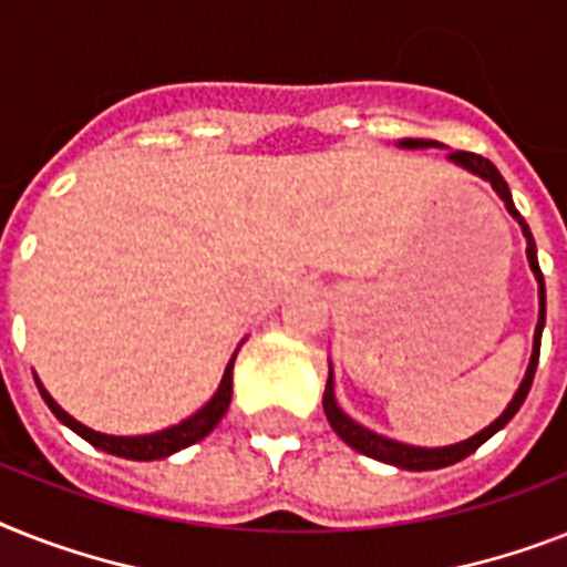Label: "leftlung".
Segmentation results:
<instances>
[{
	"mask_svg": "<svg viewBox=\"0 0 567 567\" xmlns=\"http://www.w3.org/2000/svg\"><path fill=\"white\" fill-rule=\"evenodd\" d=\"M402 148H434L436 142L431 140H402L399 142ZM449 159L460 168H466V172L477 174L481 179H486L492 188H495V195L504 200L507 212L518 220V227H522L524 238H527V261H530V270L536 276L538 282V323H536V334H533V355H530V367L524 372V381L522 388L515 390L513 402L507 404V411L501 413L489 427H483L481 434L468 436L463 443H454V445H443V449H419V445H404V443H395V440H388V436L375 434L370 427L358 425L355 419H349L347 413L340 411L338 402H334V379H331V367H329V381H326V393H323V411L326 419H329V425L334 427V434L343 440L347 445H352L355 451L367 454L372 460H381V463H390V466H399V468H411V472H427V468H443L451 466V463H460V460H466L472 451L481 449L489 436H495L501 427L507 425L509 419L518 413V408L524 404L527 393H530V384H533V375H536V363H538V347H542V329H545V276H542V268H538V259H536V241L530 236V227H527V220L518 215L513 204V195H509V186L507 179L501 177V172L489 159H483L481 154H468V151H454L449 154Z\"/></svg>",
	"mask_w": 567,
	"mask_h": 567,
	"instance_id": "8db88e82",
	"label": "left lung"
}]
</instances>
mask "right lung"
Returning a JSON list of instances; mask_svg holds the SVG:
<instances>
[{"label":"right lung","instance_id":"1","mask_svg":"<svg viewBox=\"0 0 567 567\" xmlns=\"http://www.w3.org/2000/svg\"><path fill=\"white\" fill-rule=\"evenodd\" d=\"M236 355H238V349H236ZM236 355L229 358L218 390H215V395H212L200 411L192 413L188 419H183L179 425H172V427H165V431H156V434H145V436L99 434V431H92V427L81 425L78 419L69 416V413L54 402L52 395L45 393V388L40 384V381H37V388H40V393H43L45 404L52 408L54 416H58L66 427H72L78 436H84L86 443H92L95 449L107 451V454H116V457H124V460H163L168 457V454H174V451L188 449V445H195L197 440H204L212 427L218 425L220 416L227 413L229 399H233V363H236Z\"/></svg>","mask_w":567,"mask_h":567}]
</instances>
